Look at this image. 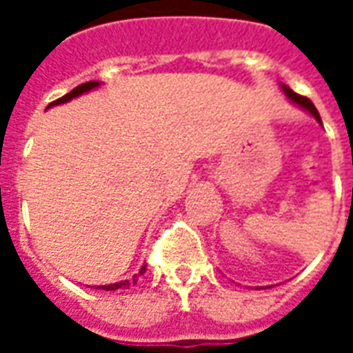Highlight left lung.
<instances>
[{"mask_svg": "<svg viewBox=\"0 0 353 353\" xmlns=\"http://www.w3.org/2000/svg\"><path fill=\"white\" fill-rule=\"evenodd\" d=\"M283 92L288 94L289 100H293L296 103V105H301V108H303V109H306V111H308L310 115L316 117V121H318V123L321 124V117H319L318 109H316V105H314V103H312V101L308 100V98H304V96H301V94L293 92V90H291V88H288V87H283Z\"/></svg>", "mask_w": 353, "mask_h": 353, "instance_id": "obj_1", "label": "left lung"}]
</instances>
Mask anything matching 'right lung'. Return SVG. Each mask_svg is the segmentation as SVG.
Wrapping results in <instances>:
<instances>
[{
    "instance_id": "right-lung-1",
    "label": "right lung",
    "mask_w": 353,
    "mask_h": 353,
    "mask_svg": "<svg viewBox=\"0 0 353 353\" xmlns=\"http://www.w3.org/2000/svg\"><path fill=\"white\" fill-rule=\"evenodd\" d=\"M100 85L98 81H88V83H83V85H79V87H75L72 90V92H68L65 96H62V98H58V100L50 101L49 108H52V105H58V103H65V101L73 100V98H77V96H81L83 92H88V90H92V88H96ZM147 266L143 265L141 268H139V272L132 278V280H124V281H119V283H109V285H101L100 289H103V291H115V289H121V288H130V285H134L136 281H138V278L141 276V274H145Z\"/></svg>"
}]
</instances>
